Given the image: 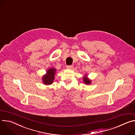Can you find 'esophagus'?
Instances as JSON below:
<instances>
[{
	"label": "esophagus",
	"instance_id": "obj_1",
	"mask_svg": "<svg viewBox=\"0 0 135 135\" xmlns=\"http://www.w3.org/2000/svg\"><path fill=\"white\" fill-rule=\"evenodd\" d=\"M73 65H70V66H67V68H68V69H73Z\"/></svg>",
	"mask_w": 135,
	"mask_h": 135
}]
</instances>
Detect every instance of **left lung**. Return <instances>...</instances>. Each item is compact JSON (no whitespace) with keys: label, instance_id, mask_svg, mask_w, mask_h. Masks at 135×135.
Returning <instances> with one entry per match:
<instances>
[{"label":"left lung","instance_id":"1","mask_svg":"<svg viewBox=\"0 0 135 135\" xmlns=\"http://www.w3.org/2000/svg\"><path fill=\"white\" fill-rule=\"evenodd\" d=\"M83 82H84V83L86 84H90L91 83V80L87 78V75H85V76L83 77Z\"/></svg>","mask_w":135,"mask_h":135}]
</instances>
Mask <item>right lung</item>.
<instances>
[{"label": "right lung", "mask_w": 135, "mask_h": 135, "mask_svg": "<svg viewBox=\"0 0 135 135\" xmlns=\"http://www.w3.org/2000/svg\"><path fill=\"white\" fill-rule=\"evenodd\" d=\"M56 69L51 68L47 70L46 74L42 76V80L44 84L46 85H50L53 83L55 78Z\"/></svg>", "instance_id": "obj_1"}]
</instances>
